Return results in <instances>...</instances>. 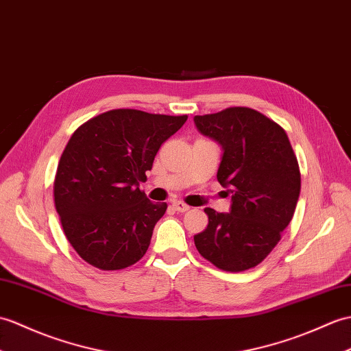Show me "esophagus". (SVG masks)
Segmentation results:
<instances>
[{
	"label": "esophagus",
	"mask_w": 351,
	"mask_h": 351,
	"mask_svg": "<svg viewBox=\"0 0 351 351\" xmlns=\"http://www.w3.org/2000/svg\"><path fill=\"white\" fill-rule=\"evenodd\" d=\"M172 206H173L175 210H178V213H186V210L190 209L189 205H185L184 202H179V200H175V202L172 203Z\"/></svg>",
	"instance_id": "34e87169"
}]
</instances>
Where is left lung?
<instances>
[{"label":"left lung","instance_id":"1","mask_svg":"<svg viewBox=\"0 0 351 351\" xmlns=\"http://www.w3.org/2000/svg\"><path fill=\"white\" fill-rule=\"evenodd\" d=\"M221 145L217 179L232 194L229 214L205 208L208 227L194 236L200 254L227 272L262 263L291 221L300 193L298 158L281 125L250 108L194 117Z\"/></svg>","mask_w":351,"mask_h":351}]
</instances>
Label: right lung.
Here are the masks:
<instances>
[{
	"mask_svg": "<svg viewBox=\"0 0 351 351\" xmlns=\"http://www.w3.org/2000/svg\"><path fill=\"white\" fill-rule=\"evenodd\" d=\"M186 118L115 109L73 133L56 169L53 197L65 238L86 263L118 271L145 256L167 203H152L138 185Z\"/></svg>",
	"mask_w": 351,
	"mask_h": 351,
	"instance_id": "obj_1",
	"label": "right lung"
}]
</instances>
